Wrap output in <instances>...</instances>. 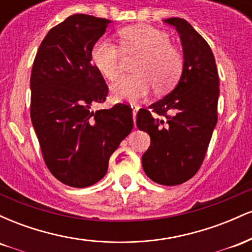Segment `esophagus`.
Wrapping results in <instances>:
<instances>
[{
    "label": "esophagus",
    "mask_w": 252,
    "mask_h": 252,
    "mask_svg": "<svg viewBox=\"0 0 252 252\" xmlns=\"http://www.w3.org/2000/svg\"><path fill=\"white\" fill-rule=\"evenodd\" d=\"M131 109H132V117H134V122H135V117H136V114H137L138 111V105H135V104H131Z\"/></svg>",
    "instance_id": "obj_1"
}]
</instances>
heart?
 <instances>
[{
    "label": "heart",
    "mask_w": 252,
    "mask_h": 252,
    "mask_svg": "<svg viewBox=\"0 0 252 252\" xmlns=\"http://www.w3.org/2000/svg\"><path fill=\"white\" fill-rule=\"evenodd\" d=\"M120 37L124 52L140 53L141 58L134 66L135 74L121 78L111 86L115 99L137 102L149 94L153 85L160 92L175 85L184 59L164 32L150 26H134L121 31ZM91 59L106 79H117L122 72V51L106 37L94 42Z\"/></svg>",
    "instance_id": "obj_1"
}]
</instances>
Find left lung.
Returning <instances> with one entry per match:
<instances>
[{"label":"left lung","instance_id":"1","mask_svg":"<svg viewBox=\"0 0 252 252\" xmlns=\"http://www.w3.org/2000/svg\"><path fill=\"white\" fill-rule=\"evenodd\" d=\"M163 22L180 36L181 77L150 110H138L136 126L150 136V147L142 155L144 173L156 184L174 186L189 180L204 161L218 120L219 77L209 43L186 20L172 17Z\"/></svg>","mask_w":252,"mask_h":252}]
</instances>
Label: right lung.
Returning <instances> with one entry per match:
<instances>
[{"mask_svg": "<svg viewBox=\"0 0 252 252\" xmlns=\"http://www.w3.org/2000/svg\"><path fill=\"white\" fill-rule=\"evenodd\" d=\"M110 20L74 14L48 32L31 76V118L43 160L63 184L91 186L108 172L109 158L134 126L126 104L94 111L108 94L91 63L94 42Z\"/></svg>", "mask_w": 252, "mask_h": 252, "instance_id": "add662e5", "label": "right lung"}]
</instances>
